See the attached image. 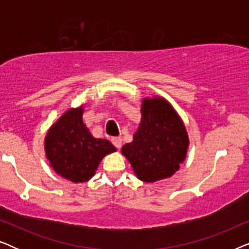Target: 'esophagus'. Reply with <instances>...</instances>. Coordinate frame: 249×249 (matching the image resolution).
<instances>
[{
	"label": "esophagus",
	"instance_id": "esophagus-1",
	"mask_svg": "<svg viewBox=\"0 0 249 249\" xmlns=\"http://www.w3.org/2000/svg\"><path fill=\"white\" fill-rule=\"evenodd\" d=\"M111 142H112V144H113L118 149L121 148V146H122V139H121L120 137H112Z\"/></svg>",
	"mask_w": 249,
	"mask_h": 249
}]
</instances>
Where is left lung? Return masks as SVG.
<instances>
[{"label":"left lung","mask_w":249,"mask_h":249,"mask_svg":"<svg viewBox=\"0 0 249 249\" xmlns=\"http://www.w3.org/2000/svg\"><path fill=\"white\" fill-rule=\"evenodd\" d=\"M188 144L185 125L171 104L162 97L145 98L134 141L124 145L121 152L138 179L154 182L169 178L179 169Z\"/></svg>","instance_id":"left-lung-1"}]
</instances>
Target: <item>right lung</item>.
Here are the masks:
<instances>
[{
  "mask_svg": "<svg viewBox=\"0 0 249 249\" xmlns=\"http://www.w3.org/2000/svg\"><path fill=\"white\" fill-rule=\"evenodd\" d=\"M45 152L57 175L72 182L88 181L101 160L115 152L107 139L95 138L83 122V107L70 108L50 128Z\"/></svg>",
  "mask_w": 249,
  "mask_h": 249,
  "instance_id": "obj_1",
  "label": "right lung"
}]
</instances>
